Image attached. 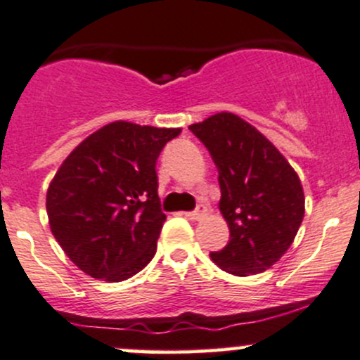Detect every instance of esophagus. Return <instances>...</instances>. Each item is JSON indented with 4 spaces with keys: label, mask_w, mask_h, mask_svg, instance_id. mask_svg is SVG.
<instances>
[{
    "label": "esophagus",
    "mask_w": 360,
    "mask_h": 360,
    "mask_svg": "<svg viewBox=\"0 0 360 360\" xmlns=\"http://www.w3.org/2000/svg\"><path fill=\"white\" fill-rule=\"evenodd\" d=\"M205 214H207V209L203 205H200V207H197L193 212H188L186 217H188V219H191V221H200L202 217L205 216Z\"/></svg>",
    "instance_id": "1"
}]
</instances>
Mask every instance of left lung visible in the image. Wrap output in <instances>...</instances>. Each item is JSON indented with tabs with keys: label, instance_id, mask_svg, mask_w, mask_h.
Instances as JSON below:
<instances>
[{
	"label": "left lung",
	"instance_id": "left-lung-1",
	"mask_svg": "<svg viewBox=\"0 0 360 360\" xmlns=\"http://www.w3.org/2000/svg\"><path fill=\"white\" fill-rule=\"evenodd\" d=\"M190 130L216 163L219 210L230 228V242L210 259L240 277L268 270L291 248L303 221L300 177L256 127L233 112H216Z\"/></svg>",
	"mask_w": 360,
	"mask_h": 360
}]
</instances>
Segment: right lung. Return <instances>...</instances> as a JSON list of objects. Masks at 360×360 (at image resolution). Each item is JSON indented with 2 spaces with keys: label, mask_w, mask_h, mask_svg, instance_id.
<instances>
[{
  "label": "right lung",
  "mask_w": 360,
  "mask_h": 360,
  "mask_svg": "<svg viewBox=\"0 0 360 360\" xmlns=\"http://www.w3.org/2000/svg\"><path fill=\"white\" fill-rule=\"evenodd\" d=\"M181 129L112 122L69 153L46 191L50 230L69 259L94 278L122 282L157 252V160Z\"/></svg>",
  "instance_id": "right-lung-1"
}]
</instances>
